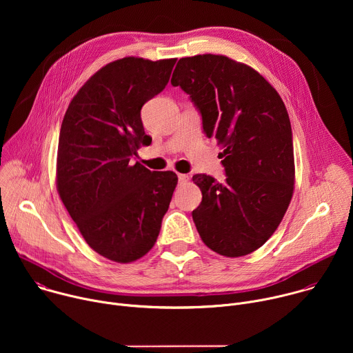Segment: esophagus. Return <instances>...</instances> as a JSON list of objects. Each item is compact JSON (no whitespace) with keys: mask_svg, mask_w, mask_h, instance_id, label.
Wrapping results in <instances>:
<instances>
[{"mask_svg":"<svg viewBox=\"0 0 353 353\" xmlns=\"http://www.w3.org/2000/svg\"><path fill=\"white\" fill-rule=\"evenodd\" d=\"M177 177H179V183H180V184H181V183H187V181H188V174L179 173V174H177Z\"/></svg>","mask_w":353,"mask_h":353,"instance_id":"esophagus-1","label":"esophagus"}]
</instances>
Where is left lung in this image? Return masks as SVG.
<instances>
[{
	"instance_id": "left-lung-1",
	"label": "left lung",
	"mask_w": 353,
	"mask_h": 353,
	"mask_svg": "<svg viewBox=\"0 0 353 353\" xmlns=\"http://www.w3.org/2000/svg\"><path fill=\"white\" fill-rule=\"evenodd\" d=\"M203 116L222 152L226 183L207 174L192 181L203 201L192 211L196 230L215 253L241 257L279 226L293 195L292 128L283 100L254 68L221 54L180 59L172 77Z\"/></svg>"
}]
</instances>
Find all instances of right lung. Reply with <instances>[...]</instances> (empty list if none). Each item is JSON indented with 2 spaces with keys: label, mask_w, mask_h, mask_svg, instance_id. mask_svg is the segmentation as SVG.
Here are the masks:
<instances>
[{
  "label": "right lung",
  "mask_w": 353,
  "mask_h": 353,
  "mask_svg": "<svg viewBox=\"0 0 353 353\" xmlns=\"http://www.w3.org/2000/svg\"><path fill=\"white\" fill-rule=\"evenodd\" d=\"M177 59L124 57L94 72L65 112L57 149V191L97 254L128 264L157 243L177 185L173 172L131 165L145 134L141 109L169 82Z\"/></svg>",
  "instance_id": "right-lung-1"
}]
</instances>
